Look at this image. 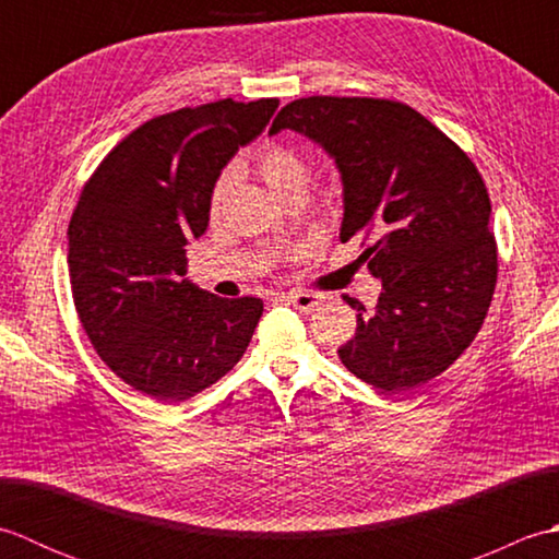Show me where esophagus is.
<instances>
[{
	"label": "esophagus",
	"instance_id": "esophagus-1",
	"mask_svg": "<svg viewBox=\"0 0 559 559\" xmlns=\"http://www.w3.org/2000/svg\"><path fill=\"white\" fill-rule=\"evenodd\" d=\"M283 298H286L293 307H298L300 312H310V310H314L319 302L324 300L322 295L310 293V290H290V293L283 295Z\"/></svg>",
	"mask_w": 559,
	"mask_h": 559
}]
</instances>
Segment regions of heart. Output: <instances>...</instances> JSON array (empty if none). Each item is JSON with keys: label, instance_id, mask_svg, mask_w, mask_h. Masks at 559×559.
I'll return each instance as SVG.
<instances>
[{"label": "heart", "instance_id": "obj_1", "mask_svg": "<svg viewBox=\"0 0 559 559\" xmlns=\"http://www.w3.org/2000/svg\"><path fill=\"white\" fill-rule=\"evenodd\" d=\"M252 160L261 180H264L271 187V192L283 201L290 197L302 199V194L307 192V185L312 180L310 158H307L300 148L283 144V141H266V144H261L254 151ZM230 185H233V170L221 173L218 180L213 182V189H211L213 213L221 209ZM331 204H334V194L322 192V197H319V206L331 209Z\"/></svg>", "mask_w": 559, "mask_h": 559}]
</instances>
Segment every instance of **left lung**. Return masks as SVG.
I'll return each instance as SVG.
<instances>
[{"label":"left lung","instance_id":"8db88e82","mask_svg":"<svg viewBox=\"0 0 559 559\" xmlns=\"http://www.w3.org/2000/svg\"><path fill=\"white\" fill-rule=\"evenodd\" d=\"M295 129L336 158L341 240L360 235L382 281L372 312L358 310L341 362L362 382L403 391L454 365L480 331L497 283L490 197L466 151L411 105L312 96L288 103L271 134Z\"/></svg>","mask_w":559,"mask_h":559}]
</instances>
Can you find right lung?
Masks as SVG:
<instances>
[{
	"mask_svg": "<svg viewBox=\"0 0 559 559\" xmlns=\"http://www.w3.org/2000/svg\"><path fill=\"white\" fill-rule=\"evenodd\" d=\"M276 108L278 98H225L153 117L81 189L67 230L76 314L103 362L141 394L194 396L252 341L264 302L192 286L185 247L206 230L223 165Z\"/></svg>",
	"mask_w": 559,
	"mask_h": 559,
	"instance_id": "right-lung-1",
	"label": "right lung"
}]
</instances>
